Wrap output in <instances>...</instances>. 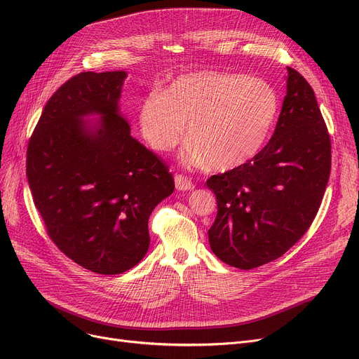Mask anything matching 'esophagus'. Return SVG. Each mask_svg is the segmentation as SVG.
I'll list each match as a JSON object with an SVG mask.
<instances>
[{
    "label": "esophagus",
    "mask_w": 359,
    "mask_h": 359,
    "mask_svg": "<svg viewBox=\"0 0 359 359\" xmlns=\"http://www.w3.org/2000/svg\"><path fill=\"white\" fill-rule=\"evenodd\" d=\"M175 184H176V189L177 191H192L195 184L192 183V180L189 177H186L183 175H176L175 176Z\"/></svg>",
    "instance_id": "esophagus-1"
}]
</instances>
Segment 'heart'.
<instances>
[{"label":"heart","mask_w":359,"mask_h":359,"mask_svg":"<svg viewBox=\"0 0 359 359\" xmlns=\"http://www.w3.org/2000/svg\"><path fill=\"white\" fill-rule=\"evenodd\" d=\"M279 110L276 90L243 74L198 71L184 74L161 93H151L140 107L144 140L170 153L184 138L187 164L210 163L233 170L250 161L265 145Z\"/></svg>","instance_id":"b5f03b06"}]
</instances>
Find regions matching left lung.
<instances>
[{
    "mask_svg": "<svg viewBox=\"0 0 359 359\" xmlns=\"http://www.w3.org/2000/svg\"><path fill=\"white\" fill-rule=\"evenodd\" d=\"M287 69V96L269 142L246 164L206 180L218 206L210 246L238 269L280 257L306 234L330 176V137L314 91Z\"/></svg>",
    "mask_w": 359,
    "mask_h": 359,
    "instance_id": "left-lung-1",
    "label": "left lung"
}]
</instances>
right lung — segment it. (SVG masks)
Listing matches in <instances>:
<instances>
[{"label":"right lung","mask_w":359,"mask_h":359,"mask_svg":"<svg viewBox=\"0 0 359 359\" xmlns=\"http://www.w3.org/2000/svg\"><path fill=\"white\" fill-rule=\"evenodd\" d=\"M126 75H74L48 100L27 147V180L49 237L100 275L142 260L148 218L175 191L167 165L130 135L119 110Z\"/></svg>","instance_id":"1"}]
</instances>
